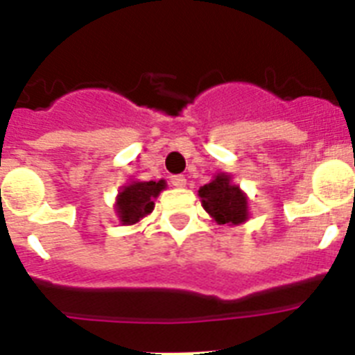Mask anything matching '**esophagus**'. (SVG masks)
Returning a JSON list of instances; mask_svg holds the SVG:
<instances>
[{
    "mask_svg": "<svg viewBox=\"0 0 355 355\" xmlns=\"http://www.w3.org/2000/svg\"><path fill=\"white\" fill-rule=\"evenodd\" d=\"M171 184H172V187H175V188H183L184 184H187V180H184V175L175 174V175H172V178H171Z\"/></svg>",
    "mask_w": 355,
    "mask_h": 355,
    "instance_id": "1",
    "label": "esophagus"
}]
</instances>
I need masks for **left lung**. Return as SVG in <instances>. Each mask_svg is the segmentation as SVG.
<instances>
[{"mask_svg":"<svg viewBox=\"0 0 355 355\" xmlns=\"http://www.w3.org/2000/svg\"><path fill=\"white\" fill-rule=\"evenodd\" d=\"M229 181V175L218 174L211 183L200 187L199 197L218 224H240L247 218V197Z\"/></svg>","mask_w":355,"mask_h":355,"instance_id":"obj_1","label":"left lung"}]
</instances>
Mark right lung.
I'll list each match as a JSON object with an SVG mask.
<instances>
[{"label": "right lung", "instance_id": "1", "mask_svg": "<svg viewBox=\"0 0 355 355\" xmlns=\"http://www.w3.org/2000/svg\"><path fill=\"white\" fill-rule=\"evenodd\" d=\"M165 188V181H144V183H131L122 188L117 199V213L122 224H135L140 218L153 211L155 202L153 199Z\"/></svg>", "mask_w": 355, "mask_h": 355}]
</instances>
